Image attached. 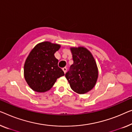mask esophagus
<instances>
[{
  "instance_id": "esophagus-1",
  "label": "esophagus",
  "mask_w": 132,
  "mask_h": 132,
  "mask_svg": "<svg viewBox=\"0 0 132 132\" xmlns=\"http://www.w3.org/2000/svg\"><path fill=\"white\" fill-rule=\"evenodd\" d=\"M62 69H63V72H64V73H66V71H67V68H66V67H64V68H63Z\"/></svg>"
}]
</instances>
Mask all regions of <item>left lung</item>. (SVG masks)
Segmentation results:
<instances>
[{
	"label": "left lung",
	"mask_w": 132,
	"mask_h": 132,
	"mask_svg": "<svg viewBox=\"0 0 132 132\" xmlns=\"http://www.w3.org/2000/svg\"><path fill=\"white\" fill-rule=\"evenodd\" d=\"M73 63L65 76L74 92L87 93L94 87L98 76V70L91 53L84 47L70 48Z\"/></svg>",
	"instance_id": "obj_1"
}]
</instances>
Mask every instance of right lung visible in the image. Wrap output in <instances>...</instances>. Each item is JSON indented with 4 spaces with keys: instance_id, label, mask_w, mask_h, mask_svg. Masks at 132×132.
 <instances>
[{
    "instance_id": "right-lung-1",
    "label": "right lung",
    "mask_w": 132,
    "mask_h": 132,
    "mask_svg": "<svg viewBox=\"0 0 132 132\" xmlns=\"http://www.w3.org/2000/svg\"><path fill=\"white\" fill-rule=\"evenodd\" d=\"M60 45L44 41L37 44L29 53L24 64V78L33 91L44 92L50 90L57 79L64 76L58 66L54 53Z\"/></svg>"
}]
</instances>
